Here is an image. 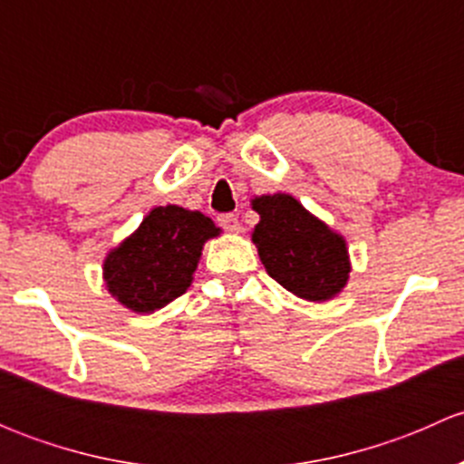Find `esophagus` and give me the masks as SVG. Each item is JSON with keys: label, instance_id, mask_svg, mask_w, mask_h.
<instances>
[{"label": "esophagus", "instance_id": "esophagus-1", "mask_svg": "<svg viewBox=\"0 0 464 464\" xmlns=\"http://www.w3.org/2000/svg\"><path fill=\"white\" fill-rule=\"evenodd\" d=\"M219 224H222V228H227L228 233H240L242 228L236 215H222V218H219Z\"/></svg>", "mask_w": 464, "mask_h": 464}]
</instances>
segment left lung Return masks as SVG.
<instances>
[{
	"instance_id": "1",
	"label": "left lung",
	"mask_w": 464,
	"mask_h": 464,
	"mask_svg": "<svg viewBox=\"0 0 464 464\" xmlns=\"http://www.w3.org/2000/svg\"><path fill=\"white\" fill-rule=\"evenodd\" d=\"M260 215L251 240L266 274L294 296L332 301L350 278L348 242L287 193L251 199Z\"/></svg>"
}]
</instances>
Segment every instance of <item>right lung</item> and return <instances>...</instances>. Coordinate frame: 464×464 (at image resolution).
I'll list each match as a JSON object with an SVG mask.
<instances>
[{"instance_id": "1", "label": "right lung", "mask_w": 464, "mask_h": 464, "mask_svg": "<svg viewBox=\"0 0 464 464\" xmlns=\"http://www.w3.org/2000/svg\"><path fill=\"white\" fill-rule=\"evenodd\" d=\"M222 228L199 210L168 204L150 210L132 236L107 254L102 280L116 301L152 314L186 294L202 249Z\"/></svg>"}]
</instances>
